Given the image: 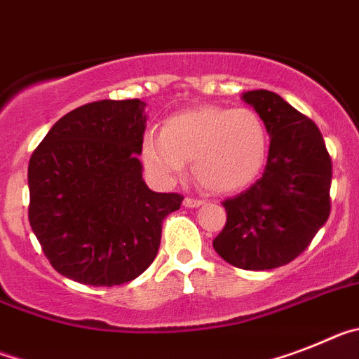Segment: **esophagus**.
Segmentation results:
<instances>
[{
    "label": "esophagus",
    "instance_id": "1",
    "mask_svg": "<svg viewBox=\"0 0 359 359\" xmlns=\"http://www.w3.org/2000/svg\"><path fill=\"white\" fill-rule=\"evenodd\" d=\"M184 205H186V208H201V205H204V201H197V198L186 197L184 198Z\"/></svg>",
    "mask_w": 359,
    "mask_h": 359
}]
</instances>
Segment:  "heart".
<instances>
[{"instance_id":"b5f03b06","label":"heart","mask_w":359,"mask_h":359,"mask_svg":"<svg viewBox=\"0 0 359 359\" xmlns=\"http://www.w3.org/2000/svg\"><path fill=\"white\" fill-rule=\"evenodd\" d=\"M269 154V132L251 108L201 106L170 115L161 132L141 142L146 170L168 182L191 161V175L205 191H242L260 177Z\"/></svg>"}]
</instances>
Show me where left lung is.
<instances>
[{
  "instance_id": "8db88e82",
  "label": "left lung",
  "mask_w": 359,
  "mask_h": 359,
  "mask_svg": "<svg viewBox=\"0 0 359 359\" xmlns=\"http://www.w3.org/2000/svg\"><path fill=\"white\" fill-rule=\"evenodd\" d=\"M242 101L266 123L269 155L262 179L222 202L227 220L213 248L231 266L266 271L304 253L327 222L332 162L316 124L278 93L251 90Z\"/></svg>"
}]
</instances>
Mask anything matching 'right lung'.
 Listing matches in <instances>:
<instances>
[{
    "label": "right lung",
    "mask_w": 359,
    "mask_h": 359,
    "mask_svg": "<svg viewBox=\"0 0 359 359\" xmlns=\"http://www.w3.org/2000/svg\"><path fill=\"white\" fill-rule=\"evenodd\" d=\"M141 99L90 102L50 128L29 162V220L57 273L111 287L155 260L162 220L180 208L177 193L142 179L148 115Z\"/></svg>",
    "instance_id": "1"
}]
</instances>
